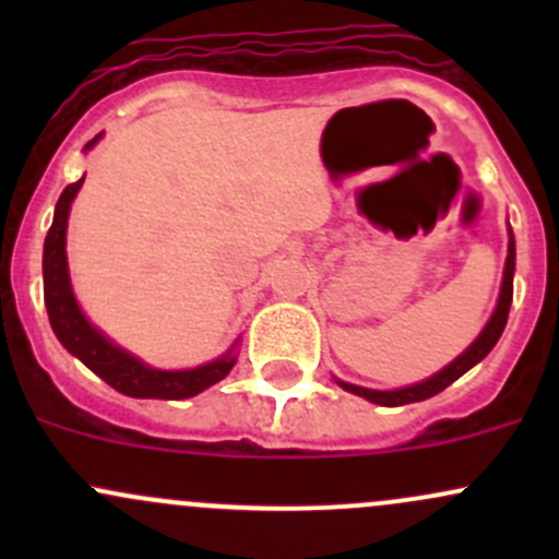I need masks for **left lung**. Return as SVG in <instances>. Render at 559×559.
Returning a JSON list of instances; mask_svg holds the SVG:
<instances>
[{"label":"left lung","instance_id":"left-lung-1","mask_svg":"<svg viewBox=\"0 0 559 559\" xmlns=\"http://www.w3.org/2000/svg\"><path fill=\"white\" fill-rule=\"evenodd\" d=\"M514 270H516V243H514V233L509 227V257H506V267H503V284H500V297L498 306H495L492 316L484 324V330L478 332L476 341L460 354V357L452 359L443 370H438L436 376L430 379L419 381V384L411 386H400V389H368V386H357L348 384V381H337V386H343L346 392L357 394V397L370 400L376 405H386V408H394V405H405V403H419V400L432 397V394L443 392L449 384H454L460 376H465L473 365L481 362L489 352L495 348V343L500 341L506 330V321H509V308H511V297H514Z\"/></svg>","mask_w":559,"mask_h":559}]
</instances>
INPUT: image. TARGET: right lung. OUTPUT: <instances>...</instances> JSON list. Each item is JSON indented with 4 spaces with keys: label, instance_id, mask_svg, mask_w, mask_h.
I'll list each match as a JSON object with an SVG mask.
<instances>
[{
    "label": "right lung",
    "instance_id": "add662e5",
    "mask_svg": "<svg viewBox=\"0 0 559 559\" xmlns=\"http://www.w3.org/2000/svg\"><path fill=\"white\" fill-rule=\"evenodd\" d=\"M103 134L88 140L86 148L92 151L99 143ZM86 178V175H83ZM83 178L78 183H70L61 191L59 202L53 211V224H50L48 235H45L43 248V289H45V308H48L50 326H53L56 337L61 346L81 359L88 370L99 376L105 384H110L116 392L129 394V397H151V400H186L194 394L205 392L207 386L218 384L227 379L229 370L238 362V341L222 354V357L211 359L205 365H197L189 370H159L145 365L143 359L129 354L118 343H112L103 330L86 319L81 311L72 292L70 281V264H67V222H70L72 200L81 191Z\"/></svg>",
    "mask_w": 559,
    "mask_h": 559
}]
</instances>
